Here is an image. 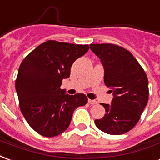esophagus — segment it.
Instances as JSON below:
<instances>
[{
    "mask_svg": "<svg viewBox=\"0 0 160 160\" xmlns=\"http://www.w3.org/2000/svg\"><path fill=\"white\" fill-rule=\"evenodd\" d=\"M88 104H90V105L97 104V101H94V100H90V99H88Z\"/></svg>",
    "mask_w": 160,
    "mask_h": 160,
    "instance_id": "34e87169",
    "label": "esophagus"
}]
</instances>
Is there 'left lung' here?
<instances>
[{
	"label": "left lung",
	"mask_w": 160,
	"mask_h": 160,
	"mask_svg": "<svg viewBox=\"0 0 160 160\" xmlns=\"http://www.w3.org/2000/svg\"><path fill=\"white\" fill-rule=\"evenodd\" d=\"M90 49L104 66V82L112 88V104L101 103L107 113L94 123L110 135L128 132L138 123L148 101V79L129 50L112 43L90 44Z\"/></svg>",
	"instance_id": "left-lung-1"
}]
</instances>
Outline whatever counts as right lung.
<instances>
[{"mask_svg":"<svg viewBox=\"0 0 160 160\" xmlns=\"http://www.w3.org/2000/svg\"><path fill=\"white\" fill-rule=\"evenodd\" d=\"M88 48V45L47 41L20 64L15 82L20 111L41 136L60 135L68 128L76 108L88 102L84 94H66L60 86L70 77L73 62Z\"/></svg>","mask_w":160,"mask_h":160,"instance_id":"1","label":"right lung"}]
</instances>
